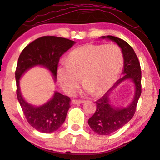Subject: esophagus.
Masks as SVG:
<instances>
[{"mask_svg": "<svg viewBox=\"0 0 160 160\" xmlns=\"http://www.w3.org/2000/svg\"><path fill=\"white\" fill-rule=\"evenodd\" d=\"M84 101H83V100H72V103L73 104H81V103H83Z\"/></svg>", "mask_w": 160, "mask_h": 160, "instance_id": "34e87169", "label": "esophagus"}]
</instances>
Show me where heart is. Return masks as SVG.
Wrapping results in <instances>:
<instances>
[{
	"label": "heart",
	"instance_id": "b5f03b06",
	"mask_svg": "<svg viewBox=\"0 0 160 160\" xmlns=\"http://www.w3.org/2000/svg\"><path fill=\"white\" fill-rule=\"evenodd\" d=\"M122 62V50L117 45L87 43L72 50L67 63L59 67L58 81L67 93L71 94L83 77L85 91L100 96L117 80Z\"/></svg>",
	"mask_w": 160,
	"mask_h": 160
}]
</instances>
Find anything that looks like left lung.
I'll return each instance as SVG.
<instances>
[{
	"label": "left lung",
	"instance_id": "left-lung-1",
	"mask_svg": "<svg viewBox=\"0 0 160 160\" xmlns=\"http://www.w3.org/2000/svg\"><path fill=\"white\" fill-rule=\"evenodd\" d=\"M102 39H108L117 43L123 56L122 76L103 96L97 100L95 113L89 119L88 124L96 133L102 136L110 135L122 128L135 113L138 100L141 95V68L138 58L130 45L125 40L113 36H102ZM127 80L134 83L135 92L132 102L127 107L117 108L110 103V93L118 86Z\"/></svg>",
	"mask_w": 160,
	"mask_h": 160
}]
</instances>
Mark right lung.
<instances>
[{
	"instance_id": "add662e5",
	"label": "right lung",
	"mask_w": 160,
	"mask_h": 160,
	"mask_svg": "<svg viewBox=\"0 0 160 160\" xmlns=\"http://www.w3.org/2000/svg\"><path fill=\"white\" fill-rule=\"evenodd\" d=\"M75 41L54 36L38 38L25 47L20 54L15 71L17 97L28 123L39 132L50 133L58 130L66 119L70 99L55 91L53 97L41 106H33L24 100L20 89V80L28 70L40 66L48 70L57 80L60 57L73 46Z\"/></svg>"
}]
</instances>
